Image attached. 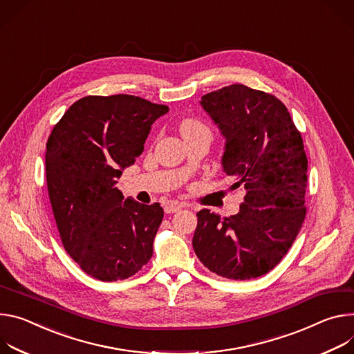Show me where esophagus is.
I'll use <instances>...</instances> for the list:
<instances>
[{
  "label": "esophagus",
  "instance_id": "34e87169",
  "mask_svg": "<svg viewBox=\"0 0 354 354\" xmlns=\"http://www.w3.org/2000/svg\"><path fill=\"white\" fill-rule=\"evenodd\" d=\"M181 208H183L181 204H178V203H176V201H170V203H167V204L165 205V212H166V214H173V212L180 211Z\"/></svg>",
  "mask_w": 354,
  "mask_h": 354
}]
</instances>
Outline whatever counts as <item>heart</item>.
Segmentation results:
<instances>
[{
    "instance_id": "heart-1",
    "label": "heart",
    "mask_w": 354,
    "mask_h": 354,
    "mask_svg": "<svg viewBox=\"0 0 354 354\" xmlns=\"http://www.w3.org/2000/svg\"><path fill=\"white\" fill-rule=\"evenodd\" d=\"M180 131L181 135H200V133H207L211 135V129L201 121L195 120V118H185V120L181 121L180 124Z\"/></svg>"
}]
</instances>
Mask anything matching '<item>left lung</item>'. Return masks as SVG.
I'll list each match as a JSON object with an SVG mask.
<instances>
[{"label": "left lung", "mask_w": 354, "mask_h": 354, "mask_svg": "<svg viewBox=\"0 0 354 354\" xmlns=\"http://www.w3.org/2000/svg\"><path fill=\"white\" fill-rule=\"evenodd\" d=\"M201 105L225 138L230 188L246 194L229 218L201 209L192 248L221 277L257 279L281 261L305 219L304 142L287 106L264 91L232 84L205 94Z\"/></svg>", "instance_id": "left-lung-1"}]
</instances>
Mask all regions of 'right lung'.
Instances as JSON below:
<instances>
[{
  "mask_svg": "<svg viewBox=\"0 0 354 354\" xmlns=\"http://www.w3.org/2000/svg\"><path fill=\"white\" fill-rule=\"evenodd\" d=\"M167 112L135 95H88L64 112L48 139L46 181L62 243L97 280H125L153 256L163 208L124 201L115 184Z\"/></svg>",
  "mask_w": 354,
  "mask_h": 354,
  "instance_id": "obj_1",
  "label": "right lung"
}]
</instances>
